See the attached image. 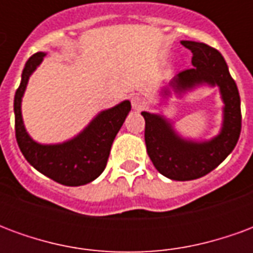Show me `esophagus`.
<instances>
[{
    "mask_svg": "<svg viewBox=\"0 0 253 253\" xmlns=\"http://www.w3.org/2000/svg\"><path fill=\"white\" fill-rule=\"evenodd\" d=\"M131 107L132 110L141 111L145 107V100L141 96H132L131 97Z\"/></svg>",
    "mask_w": 253,
    "mask_h": 253,
    "instance_id": "1",
    "label": "esophagus"
}]
</instances>
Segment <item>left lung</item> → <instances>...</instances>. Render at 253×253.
I'll list each match as a JSON object with an SVG mask.
<instances>
[{
	"label": "left lung",
	"instance_id": "1",
	"mask_svg": "<svg viewBox=\"0 0 253 253\" xmlns=\"http://www.w3.org/2000/svg\"><path fill=\"white\" fill-rule=\"evenodd\" d=\"M192 52V69L180 72L163 88V97L172 92L181 97L198 86H218L222 99V126L215 137L194 141L181 137L169 119L160 114L141 112L145 118V143L152 163L170 180L199 179L215 169L232 153L241 131V108L237 85L221 52L201 42L181 41Z\"/></svg>",
	"mask_w": 253,
	"mask_h": 253
}]
</instances>
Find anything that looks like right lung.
<instances>
[{
	"instance_id": "add662e5",
	"label": "right lung",
	"mask_w": 253,
	"mask_h": 253,
	"mask_svg": "<svg viewBox=\"0 0 253 253\" xmlns=\"http://www.w3.org/2000/svg\"><path fill=\"white\" fill-rule=\"evenodd\" d=\"M46 57L36 52L27 61L21 83L14 94V128L16 139L25 160L36 170L59 184L77 187L97 179L107 165L111 146L126 121L131 104L128 100L99 112L83 131L61 143H39L27 132L21 115V101L31 74Z\"/></svg>"
}]
</instances>
